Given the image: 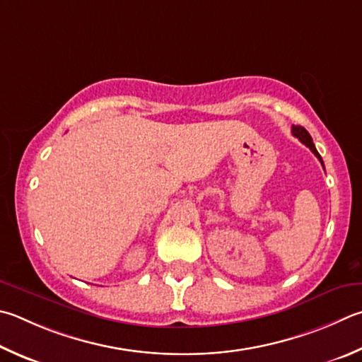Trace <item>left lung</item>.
Here are the masks:
<instances>
[{"instance_id": "left-lung-1", "label": "left lung", "mask_w": 362, "mask_h": 362, "mask_svg": "<svg viewBox=\"0 0 362 362\" xmlns=\"http://www.w3.org/2000/svg\"><path fill=\"white\" fill-rule=\"evenodd\" d=\"M291 133H293V136L294 137H298V139L302 142V144H305V146L312 150V152L315 153V156H317V158L320 160V163L323 164V160H321V156H320V153L317 152V148H315V144H313V141H312V136L308 134V131L304 128V127H300V124H293L291 127ZM323 168H325V164H323Z\"/></svg>"}]
</instances>
